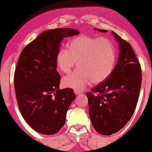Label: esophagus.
I'll list each match as a JSON object with an SVG mask.
<instances>
[{
	"label": "esophagus",
	"mask_w": 152,
	"mask_h": 152,
	"mask_svg": "<svg viewBox=\"0 0 152 152\" xmlns=\"http://www.w3.org/2000/svg\"><path fill=\"white\" fill-rule=\"evenodd\" d=\"M74 93L76 95H80L81 93H82L83 92L82 90H74Z\"/></svg>",
	"instance_id": "34e87169"
}]
</instances>
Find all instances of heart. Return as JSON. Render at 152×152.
Returning a JSON list of instances; mask_svg holds the SVG:
<instances>
[{
    "label": "heart",
    "mask_w": 152,
    "mask_h": 152,
    "mask_svg": "<svg viewBox=\"0 0 152 152\" xmlns=\"http://www.w3.org/2000/svg\"><path fill=\"white\" fill-rule=\"evenodd\" d=\"M115 49L108 39L80 35L67 42V48L59 49L56 65L62 73H69L76 65V70L62 79L66 87L82 90L87 84H99L107 79L114 69Z\"/></svg>",
    "instance_id": "obj_1"
}]
</instances>
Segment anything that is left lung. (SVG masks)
Wrapping results in <instances>:
<instances>
[{"label": "left lung", "mask_w": 152, "mask_h": 152, "mask_svg": "<svg viewBox=\"0 0 152 152\" xmlns=\"http://www.w3.org/2000/svg\"><path fill=\"white\" fill-rule=\"evenodd\" d=\"M112 34L118 42L117 64L104 82L86 93L92 125L103 135L118 132L130 120L137 106L142 82L141 67L132 48L114 31Z\"/></svg>", "instance_id": "obj_1"}]
</instances>
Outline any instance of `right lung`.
Here are the masks:
<instances>
[{"instance_id": "add662e5", "label": "right lung", "mask_w": 152, "mask_h": 152, "mask_svg": "<svg viewBox=\"0 0 152 152\" xmlns=\"http://www.w3.org/2000/svg\"><path fill=\"white\" fill-rule=\"evenodd\" d=\"M73 28L45 31L23 48L14 76L17 102L24 120L37 132L57 133L65 125L68 107L75 99L73 89L60 90L56 54Z\"/></svg>"}]
</instances>
